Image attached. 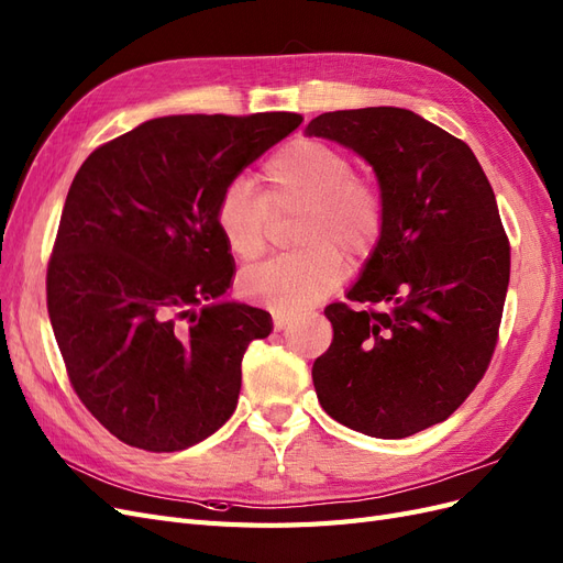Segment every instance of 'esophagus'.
I'll list each match as a JSON object with an SVG mask.
<instances>
[{
  "label": "esophagus",
  "instance_id": "obj_1",
  "mask_svg": "<svg viewBox=\"0 0 563 563\" xmlns=\"http://www.w3.org/2000/svg\"><path fill=\"white\" fill-rule=\"evenodd\" d=\"M296 321L294 314H286V312H275V331H284L291 327V323Z\"/></svg>",
  "mask_w": 563,
  "mask_h": 563
}]
</instances>
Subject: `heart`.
<instances>
[{
	"label": "heart",
	"mask_w": 563,
	"mask_h": 563,
	"mask_svg": "<svg viewBox=\"0 0 563 563\" xmlns=\"http://www.w3.org/2000/svg\"><path fill=\"white\" fill-rule=\"evenodd\" d=\"M267 199L244 180L220 192L213 220L228 251L255 261L267 246L272 211H300L294 242L302 249L282 253L240 275L244 298L296 314L329 296L345 277V254L364 258L385 228V197L376 183L354 174L345 150L317 139L279 147L265 162Z\"/></svg>",
	"instance_id": "1"
}]
</instances>
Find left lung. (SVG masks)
<instances>
[{"label":"left lung","instance_id":"1","mask_svg":"<svg viewBox=\"0 0 563 563\" xmlns=\"http://www.w3.org/2000/svg\"><path fill=\"white\" fill-rule=\"evenodd\" d=\"M305 131L364 157L387 213L347 291L366 308L323 310L333 343L312 366L319 404L362 434L411 437L472 395L496 350L509 284L496 195L470 145L411 110L323 112Z\"/></svg>","mask_w":563,"mask_h":563}]
</instances>
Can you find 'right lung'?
Listing matches in <instances>:
<instances>
[{
	"instance_id": "add662e5",
	"label": "right lung",
	"mask_w": 563,
	"mask_h": 563,
	"mask_svg": "<svg viewBox=\"0 0 563 563\" xmlns=\"http://www.w3.org/2000/svg\"><path fill=\"white\" fill-rule=\"evenodd\" d=\"M296 112L150 119L93 150L67 192L46 308L67 378L129 446L172 453L232 416L269 312L216 302L234 275L213 209Z\"/></svg>"
}]
</instances>
